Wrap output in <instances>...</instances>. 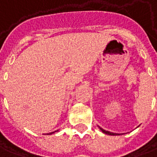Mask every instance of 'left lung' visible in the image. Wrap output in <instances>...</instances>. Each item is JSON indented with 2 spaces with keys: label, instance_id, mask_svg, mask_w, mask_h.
<instances>
[{
  "label": "left lung",
  "instance_id": "1",
  "mask_svg": "<svg viewBox=\"0 0 157 157\" xmlns=\"http://www.w3.org/2000/svg\"><path fill=\"white\" fill-rule=\"evenodd\" d=\"M99 128V129L101 130L102 132H105V133H106V134H109V135H111V136H115V135H120L121 133H115V132H109V131H106V130H105V129H103V128H101L100 127H98ZM122 134V133H121Z\"/></svg>",
  "mask_w": 157,
  "mask_h": 157
}]
</instances>
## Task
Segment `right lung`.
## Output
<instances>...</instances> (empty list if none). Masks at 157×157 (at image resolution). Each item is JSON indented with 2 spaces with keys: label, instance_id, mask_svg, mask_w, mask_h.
Here are the masks:
<instances>
[{
  "label": "right lung",
  "instance_id": "1",
  "mask_svg": "<svg viewBox=\"0 0 157 157\" xmlns=\"http://www.w3.org/2000/svg\"><path fill=\"white\" fill-rule=\"evenodd\" d=\"M58 131H59V130H57V131H54V132H49V133H45V135H46V134H47V135H51V134H52V133H54V132H58Z\"/></svg>",
  "mask_w": 157,
  "mask_h": 157
}]
</instances>
